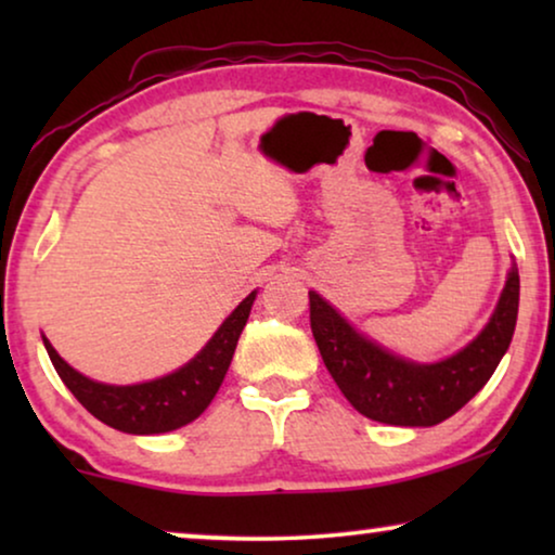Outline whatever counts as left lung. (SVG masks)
I'll list each match as a JSON object with an SVG mask.
<instances>
[{"label":"left lung","instance_id":"left-lung-1","mask_svg":"<svg viewBox=\"0 0 555 555\" xmlns=\"http://www.w3.org/2000/svg\"><path fill=\"white\" fill-rule=\"evenodd\" d=\"M520 278L513 264L490 323L473 344L439 363H412L356 333L310 291V331L333 382L356 412L393 427H431L460 412L495 374L518 321Z\"/></svg>","mask_w":555,"mask_h":555}]
</instances>
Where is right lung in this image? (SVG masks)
I'll return each instance as SVG.
<instances>
[{
	"mask_svg": "<svg viewBox=\"0 0 555 555\" xmlns=\"http://www.w3.org/2000/svg\"><path fill=\"white\" fill-rule=\"evenodd\" d=\"M257 293H249L245 300L234 308V313L227 318L202 353L181 366L173 374L156 378V382L135 384V386H108L90 382L73 366L60 359L50 340L42 336L48 356L55 366L57 376L73 391V397L88 409L95 420H101L108 427L128 435H162L184 427L194 422L209 401L215 399L219 386L224 382L227 369L237 348L240 333L245 328L249 308H253Z\"/></svg>",
	"mask_w": 555,
	"mask_h": 555,
	"instance_id": "obj_1",
	"label": "right lung"
}]
</instances>
